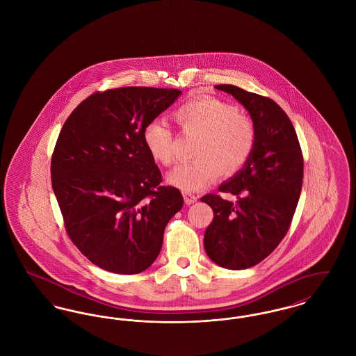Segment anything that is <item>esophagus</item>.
Segmentation results:
<instances>
[{"instance_id":"1","label":"esophagus","mask_w":356,"mask_h":356,"mask_svg":"<svg viewBox=\"0 0 356 356\" xmlns=\"http://www.w3.org/2000/svg\"><path fill=\"white\" fill-rule=\"evenodd\" d=\"M184 198H185V204H186V205H191V204L197 202V200H198V197L194 195V194H191V193H185V194H184Z\"/></svg>"}]
</instances>
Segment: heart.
<instances>
[{"label": "heart", "instance_id": "heart-1", "mask_svg": "<svg viewBox=\"0 0 356 356\" xmlns=\"http://www.w3.org/2000/svg\"><path fill=\"white\" fill-rule=\"evenodd\" d=\"M174 118L181 130L198 135L193 162L177 165L168 175L170 185L185 193L201 191L220 175L234 174L250 158L254 142V124L246 115L216 97H201L181 106ZM143 143L151 158L169 166L175 158V138L163 119H154L143 130Z\"/></svg>", "mask_w": 356, "mask_h": 356}]
</instances>
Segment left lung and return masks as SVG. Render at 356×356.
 Listing matches in <instances>:
<instances>
[{
    "label": "left lung",
    "mask_w": 356,
    "mask_h": 356,
    "mask_svg": "<svg viewBox=\"0 0 356 356\" xmlns=\"http://www.w3.org/2000/svg\"><path fill=\"white\" fill-rule=\"evenodd\" d=\"M216 88L243 104L256 130L250 158L218 187L237 201L218 194L201 198L214 213L204 237L209 259L240 270L261 262L285 237L299 202L304 163L295 127L277 103L230 84Z\"/></svg>",
    "instance_id": "left-lung-1"
}]
</instances>
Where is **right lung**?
Here are the masks:
<instances>
[{
    "mask_svg": "<svg viewBox=\"0 0 356 356\" xmlns=\"http://www.w3.org/2000/svg\"><path fill=\"white\" fill-rule=\"evenodd\" d=\"M179 90L124 87L97 92L65 120L52 155V187L67 233L99 268L135 275L158 257L165 227L184 206L143 143L146 124Z\"/></svg>",
    "mask_w": 356,
    "mask_h": 356,
    "instance_id": "add662e5",
    "label": "right lung"
}]
</instances>
